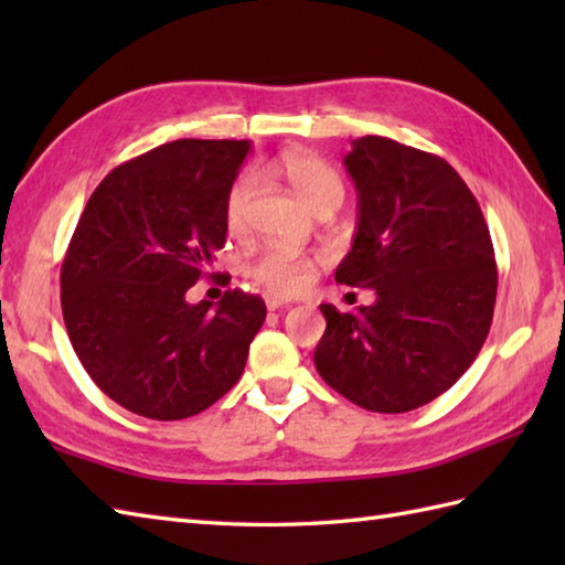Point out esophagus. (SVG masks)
<instances>
[{"instance_id":"obj_1","label":"esophagus","mask_w":565,"mask_h":565,"mask_svg":"<svg viewBox=\"0 0 565 565\" xmlns=\"http://www.w3.org/2000/svg\"><path fill=\"white\" fill-rule=\"evenodd\" d=\"M284 306H289V301H286V298H279V296H269L267 298V308L269 310H279Z\"/></svg>"}]
</instances>
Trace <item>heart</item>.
<instances>
[{"instance_id": "heart-1", "label": "heart", "mask_w": 565, "mask_h": 565, "mask_svg": "<svg viewBox=\"0 0 565 565\" xmlns=\"http://www.w3.org/2000/svg\"><path fill=\"white\" fill-rule=\"evenodd\" d=\"M274 167L310 211L318 213L322 209H340V203L344 199L342 179L326 160L318 158V154L291 150L284 152ZM255 194L257 177L252 172L239 174L231 191H227L223 218L231 235L245 233L249 221V206ZM313 269L316 259L294 255V252H286L279 247L262 249L259 255L252 257V262L247 264L252 279H255L264 291L279 298H289L298 291H303L310 279H313Z\"/></svg>"}]
</instances>
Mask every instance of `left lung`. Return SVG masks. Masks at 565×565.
I'll return each mask as SVG.
<instances>
[{"label": "left lung", "instance_id": "obj_1", "mask_svg": "<svg viewBox=\"0 0 565 565\" xmlns=\"http://www.w3.org/2000/svg\"><path fill=\"white\" fill-rule=\"evenodd\" d=\"M344 167L359 223L334 281L374 289L376 301L356 313L320 306L316 369L364 411L407 413L481 352L498 294L493 243L471 189L437 154L364 136Z\"/></svg>", "mask_w": 565, "mask_h": 565}]
</instances>
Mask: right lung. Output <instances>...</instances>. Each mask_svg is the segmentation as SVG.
I'll list each match as a JSON object with an SVG mask.
<instances>
[{
  "label": "right lung",
  "mask_w": 565,
  "mask_h": 565,
  "mask_svg": "<svg viewBox=\"0 0 565 565\" xmlns=\"http://www.w3.org/2000/svg\"><path fill=\"white\" fill-rule=\"evenodd\" d=\"M247 140L184 138L118 164L84 206L60 271L63 318L92 381L150 419L199 415L243 376L267 306L189 303L225 245V196ZM215 276V274H209Z\"/></svg>",
  "instance_id": "obj_1"
}]
</instances>
